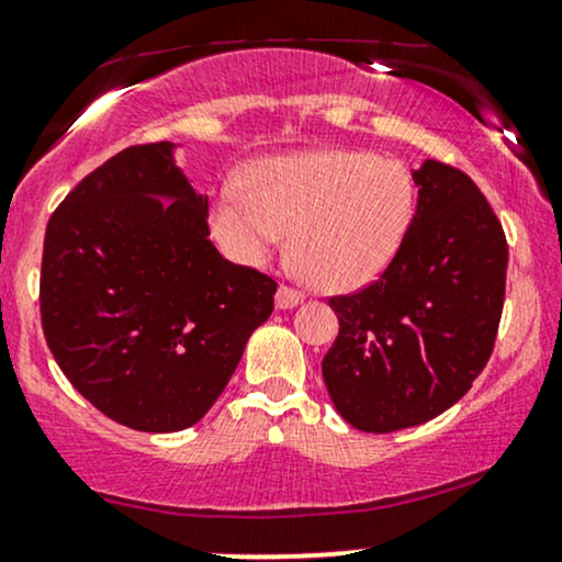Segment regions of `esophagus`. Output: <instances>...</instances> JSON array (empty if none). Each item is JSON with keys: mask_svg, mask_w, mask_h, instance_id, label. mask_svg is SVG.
<instances>
[{"mask_svg": "<svg viewBox=\"0 0 562 562\" xmlns=\"http://www.w3.org/2000/svg\"><path fill=\"white\" fill-rule=\"evenodd\" d=\"M303 299H306V295H303L301 290H293V288L282 285L280 290H277V295H274V303H277V308H280V311H288V308H295V306H301Z\"/></svg>", "mask_w": 562, "mask_h": 562, "instance_id": "1", "label": "esophagus"}]
</instances>
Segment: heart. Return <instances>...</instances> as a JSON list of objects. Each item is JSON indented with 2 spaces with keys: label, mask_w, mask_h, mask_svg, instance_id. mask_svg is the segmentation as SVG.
<instances>
[{
  "label": "heart",
  "mask_w": 562,
  "mask_h": 562,
  "mask_svg": "<svg viewBox=\"0 0 562 562\" xmlns=\"http://www.w3.org/2000/svg\"><path fill=\"white\" fill-rule=\"evenodd\" d=\"M248 193L222 188L212 227L243 263H263L290 233L311 285L353 293L397 259L416 220V186L401 161L353 148H314L256 161Z\"/></svg>",
  "instance_id": "b5f03b06"
}]
</instances>
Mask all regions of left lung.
Wrapping results in <instances>:
<instances>
[{
    "label": "left lung",
    "instance_id": "1",
    "mask_svg": "<svg viewBox=\"0 0 562 562\" xmlns=\"http://www.w3.org/2000/svg\"><path fill=\"white\" fill-rule=\"evenodd\" d=\"M408 240L374 285L329 299L340 322L322 376L350 427L387 435L456 405L495 348L508 243L469 175L427 159Z\"/></svg>",
    "mask_w": 562,
    "mask_h": 562
}]
</instances>
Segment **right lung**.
Segmentation results:
<instances>
[{
    "mask_svg": "<svg viewBox=\"0 0 562 562\" xmlns=\"http://www.w3.org/2000/svg\"><path fill=\"white\" fill-rule=\"evenodd\" d=\"M178 144L131 146L52 214L42 324L54 361L117 424L165 435L206 416L269 319L277 282L222 259Z\"/></svg>",
    "mask_w": 562,
    "mask_h": 562,
    "instance_id": "obj_1",
    "label": "right lung"
}]
</instances>
